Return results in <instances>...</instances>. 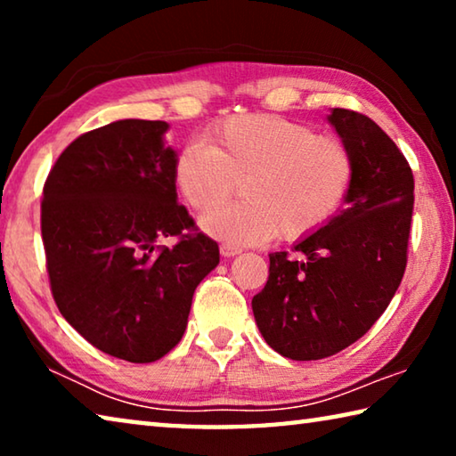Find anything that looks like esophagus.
<instances>
[{"label": "esophagus", "instance_id": "esophagus-1", "mask_svg": "<svg viewBox=\"0 0 456 456\" xmlns=\"http://www.w3.org/2000/svg\"><path fill=\"white\" fill-rule=\"evenodd\" d=\"M219 249H221L223 257H235V256H239V253H241V247L231 245V243H223Z\"/></svg>", "mask_w": 456, "mask_h": 456}]
</instances>
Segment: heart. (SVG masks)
Here are the masks:
<instances>
[{
    "instance_id": "heart-1",
    "label": "heart",
    "mask_w": 456,
    "mask_h": 456,
    "mask_svg": "<svg viewBox=\"0 0 456 456\" xmlns=\"http://www.w3.org/2000/svg\"><path fill=\"white\" fill-rule=\"evenodd\" d=\"M181 146L176 189L197 213L217 209L241 187L243 200L200 221L231 243H264L280 233L302 239L342 209L354 184V159L339 138L275 114H239Z\"/></svg>"
}]
</instances>
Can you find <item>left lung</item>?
<instances>
[{"label": "left lung", "mask_w": 456, "mask_h": 456, "mask_svg": "<svg viewBox=\"0 0 456 456\" xmlns=\"http://www.w3.org/2000/svg\"><path fill=\"white\" fill-rule=\"evenodd\" d=\"M328 122L354 159L346 207L293 245L299 259L272 253L251 299L265 342L302 362L348 348L384 314L406 269L414 207L411 165L374 120L334 108Z\"/></svg>", "instance_id": "obj_1"}]
</instances>
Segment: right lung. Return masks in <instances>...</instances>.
<instances>
[{"label": "right lung", "mask_w": 456, "mask_h": 456, "mask_svg": "<svg viewBox=\"0 0 456 456\" xmlns=\"http://www.w3.org/2000/svg\"><path fill=\"white\" fill-rule=\"evenodd\" d=\"M167 130L138 118L90 130L44 184L42 241L60 314L94 348L134 364L181 342L192 293L219 264V245L176 203ZM165 236L180 241L159 246Z\"/></svg>", "instance_id": "obj_1"}]
</instances>
